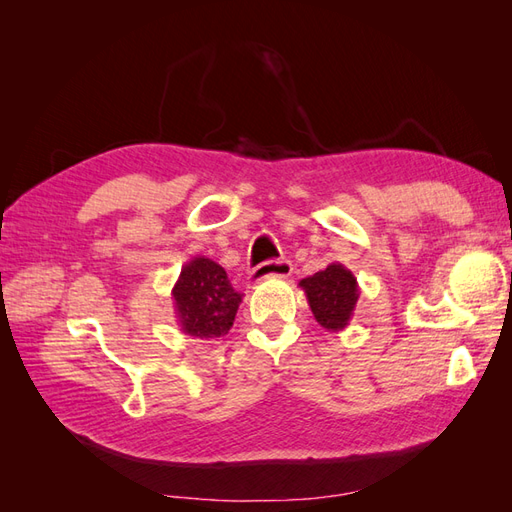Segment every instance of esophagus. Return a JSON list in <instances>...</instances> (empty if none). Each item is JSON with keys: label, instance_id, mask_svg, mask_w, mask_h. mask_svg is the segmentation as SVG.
<instances>
[{"label": "esophagus", "instance_id": "esophagus-1", "mask_svg": "<svg viewBox=\"0 0 512 512\" xmlns=\"http://www.w3.org/2000/svg\"><path fill=\"white\" fill-rule=\"evenodd\" d=\"M290 273H292L290 260H267L250 273V280L256 284V282L267 280V277H288Z\"/></svg>", "mask_w": 512, "mask_h": 512}]
</instances>
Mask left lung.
Listing matches in <instances>:
<instances>
[{"label":"left lung","mask_w":512,"mask_h":512,"mask_svg":"<svg viewBox=\"0 0 512 512\" xmlns=\"http://www.w3.org/2000/svg\"><path fill=\"white\" fill-rule=\"evenodd\" d=\"M299 286L303 288L309 309H312L322 329L337 333L348 327L361 288L354 273L346 269L342 262H331L324 271L305 277Z\"/></svg>","instance_id":"left-lung-1"}]
</instances>
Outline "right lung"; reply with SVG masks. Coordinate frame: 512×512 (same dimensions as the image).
I'll return each instance as SVG.
<instances>
[{
    "instance_id": "obj_1",
    "label": "right lung",
    "mask_w": 512,
    "mask_h": 512,
    "mask_svg": "<svg viewBox=\"0 0 512 512\" xmlns=\"http://www.w3.org/2000/svg\"><path fill=\"white\" fill-rule=\"evenodd\" d=\"M179 329L196 339L222 337L235 322L243 294L230 286L226 271L205 256L185 262L173 286Z\"/></svg>"
}]
</instances>
